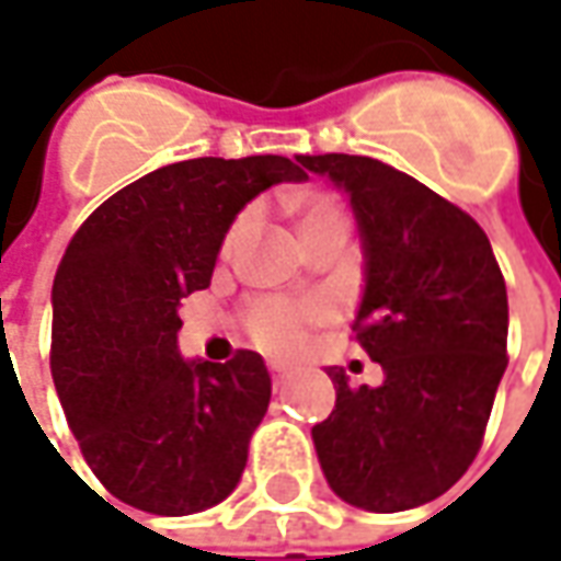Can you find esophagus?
Returning <instances> with one entry per match:
<instances>
[{
    "mask_svg": "<svg viewBox=\"0 0 561 561\" xmlns=\"http://www.w3.org/2000/svg\"><path fill=\"white\" fill-rule=\"evenodd\" d=\"M268 371H271V380H274L277 387H280V383H284V380L290 377V368H287V365H280V362H271Z\"/></svg>",
    "mask_w": 561,
    "mask_h": 561,
    "instance_id": "esophagus-1",
    "label": "esophagus"
}]
</instances>
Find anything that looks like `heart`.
I'll use <instances>...</instances> for the list:
<instances>
[{
    "instance_id": "obj_1",
    "label": "heart",
    "mask_w": 561,
    "mask_h": 561,
    "mask_svg": "<svg viewBox=\"0 0 561 561\" xmlns=\"http://www.w3.org/2000/svg\"><path fill=\"white\" fill-rule=\"evenodd\" d=\"M302 233L306 240H312L318 233L328 230H346V205L336 199L334 193H312L302 199ZM249 215L237 218V225L230 227L227 243L247 227ZM328 318L324 302L318 299H284V296H255L249 299L243 309V331L247 336L265 353L274 356H293L306 346L309 331L318 328Z\"/></svg>"
}]
</instances>
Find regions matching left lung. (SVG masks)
<instances>
[{"label":"left lung","mask_w":561,"mask_h":561,"mask_svg":"<svg viewBox=\"0 0 561 561\" xmlns=\"http://www.w3.org/2000/svg\"><path fill=\"white\" fill-rule=\"evenodd\" d=\"M350 193L368 280L353 340L383 368L312 427L340 500L402 512L437 500L474 462L508 353V299L481 225L431 186L368 156H296Z\"/></svg>","instance_id":"obj_1"}]
</instances>
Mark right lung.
<instances>
[{"label": "right lung", "mask_w": 561, "mask_h": 561, "mask_svg": "<svg viewBox=\"0 0 561 561\" xmlns=\"http://www.w3.org/2000/svg\"><path fill=\"white\" fill-rule=\"evenodd\" d=\"M306 171L284 156L190 159L118 190L77 227L53 284V380L80 453L124 506L193 515L237 486L271 402L252 350L178 356V306L211 284L237 211Z\"/></svg>", "instance_id": "1"}]
</instances>
